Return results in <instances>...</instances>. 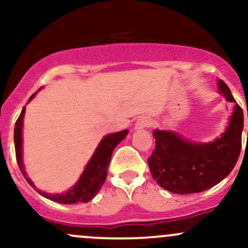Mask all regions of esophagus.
Returning a JSON list of instances; mask_svg holds the SVG:
<instances>
[{
    "label": "esophagus",
    "mask_w": 248,
    "mask_h": 248,
    "mask_svg": "<svg viewBox=\"0 0 248 248\" xmlns=\"http://www.w3.org/2000/svg\"><path fill=\"white\" fill-rule=\"evenodd\" d=\"M150 124H152V121H150V119L147 118V116H142V118H140L138 121H136L135 129H138V130L143 129V128L150 126Z\"/></svg>",
    "instance_id": "obj_1"
}]
</instances>
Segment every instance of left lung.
<instances>
[{
  "instance_id": "left-lung-1",
  "label": "left lung",
  "mask_w": 248,
  "mask_h": 248,
  "mask_svg": "<svg viewBox=\"0 0 248 248\" xmlns=\"http://www.w3.org/2000/svg\"><path fill=\"white\" fill-rule=\"evenodd\" d=\"M218 90L227 101L235 104L221 79L218 80ZM243 128V109L235 104L225 132L209 143L190 141L172 130L155 129V150L148 158L153 178L161 187L177 195L202 192L215 186L237 163Z\"/></svg>"
}]
</instances>
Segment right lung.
I'll return each mask as SVG.
<instances>
[{
  "label": "right lung",
  "mask_w": 248,
  "mask_h": 248,
  "mask_svg": "<svg viewBox=\"0 0 248 248\" xmlns=\"http://www.w3.org/2000/svg\"><path fill=\"white\" fill-rule=\"evenodd\" d=\"M42 88V87H41ZM39 88V90H41ZM36 95V93H33L30 96L29 101L33 96ZM24 113H25V107L22 109L21 114H19L18 119H17L15 124V130H14V141H15V152H16V160L18 163L19 169H21L22 175L24 176V178L27 179L28 183L30 184L33 189H36L35 184L31 181L28 176L27 171H25L24 166H23V160H22V128H23V119H24ZM128 130H121V132L109 134L106 135L104 139L100 141V143L96 147L94 154L92 155L91 160L88 161V163L85 167V170L82 171L80 178L78 179V182L71 187L67 191L62 193H47L41 190H37V192L39 195H42L43 197L50 199V201L56 202V203L61 204H76V203H87L91 199H93L96 196V193L100 191L102 184L105 183L107 177V170L108 166H109L110 157H112L113 150L115 149V147L118 146L120 142L124 140L127 136Z\"/></svg>",
  "instance_id": "add662e5"
}]
</instances>
